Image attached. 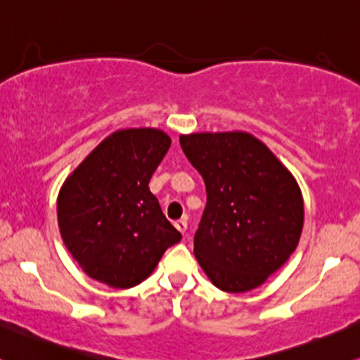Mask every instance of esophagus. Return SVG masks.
<instances>
[{
  "label": "esophagus",
  "instance_id": "34e87169",
  "mask_svg": "<svg viewBox=\"0 0 360 360\" xmlns=\"http://www.w3.org/2000/svg\"><path fill=\"white\" fill-rule=\"evenodd\" d=\"M175 228L179 229L180 233H185V231H187V219H180V221H176V223H175Z\"/></svg>",
  "mask_w": 360,
  "mask_h": 360
}]
</instances>
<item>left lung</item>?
Instances as JSON below:
<instances>
[{
    "mask_svg": "<svg viewBox=\"0 0 360 360\" xmlns=\"http://www.w3.org/2000/svg\"><path fill=\"white\" fill-rule=\"evenodd\" d=\"M180 146L207 192L193 236L197 262L226 292L258 288L300 243L304 223L300 185L248 132H195L180 136Z\"/></svg>",
    "mask_w": 360,
    "mask_h": 360,
    "instance_id": "1",
    "label": "left lung"
}]
</instances>
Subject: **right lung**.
<instances>
[{
    "label": "right lung",
    "instance_id": "add662e5",
    "mask_svg": "<svg viewBox=\"0 0 360 360\" xmlns=\"http://www.w3.org/2000/svg\"><path fill=\"white\" fill-rule=\"evenodd\" d=\"M169 144L160 129L115 131L63 184L59 231L86 276L115 289L134 288L181 240L148 187Z\"/></svg>",
    "mask_w": 360,
    "mask_h": 360
}]
</instances>
